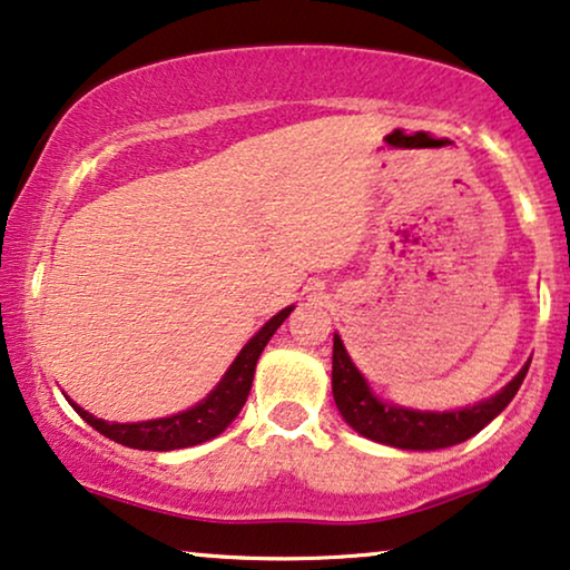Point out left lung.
Segmentation results:
<instances>
[{
    "label": "left lung",
    "mask_w": 570,
    "mask_h": 570,
    "mask_svg": "<svg viewBox=\"0 0 570 570\" xmlns=\"http://www.w3.org/2000/svg\"><path fill=\"white\" fill-rule=\"evenodd\" d=\"M532 362V360H529ZM529 362L495 396L453 412H420L383 401L348 356L344 341L333 333V401L344 422L360 435L401 451H438L464 443L511 404L529 373Z\"/></svg>",
    "instance_id": "1"
}]
</instances>
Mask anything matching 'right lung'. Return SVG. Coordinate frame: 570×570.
Wrapping results in <instances>:
<instances>
[{
  "label": "right lung",
  "instance_id": "add662e5",
  "mask_svg": "<svg viewBox=\"0 0 570 570\" xmlns=\"http://www.w3.org/2000/svg\"><path fill=\"white\" fill-rule=\"evenodd\" d=\"M292 309L294 305L284 307L278 315H273L271 321L242 346L237 360L229 364V370H226L222 381L216 383V389L203 401H197L195 406L185 409V412L148 422H106L86 412V409L75 404L72 399L67 401H70V406L90 424V428L114 440V443L127 445V449L177 451L206 443V440L222 435V432L237 420V414L242 412V406H245V401L249 396V389H253L255 364L261 360L265 344H268L273 333L278 331V325L292 315Z\"/></svg>",
  "mask_w": 570,
  "mask_h": 570
}]
</instances>
